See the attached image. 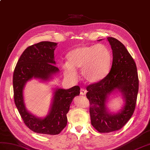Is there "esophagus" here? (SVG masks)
I'll return each mask as SVG.
<instances>
[{
    "instance_id": "obj_1",
    "label": "esophagus",
    "mask_w": 150,
    "mask_h": 150,
    "mask_svg": "<svg viewBox=\"0 0 150 150\" xmlns=\"http://www.w3.org/2000/svg\"><path fill=\"white\" fill-rule=\"evenodd\" d=\"M86 93H87V91L85 89L81 88V95H85Z\"/></svg>"
}]
</instances>
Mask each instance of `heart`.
Segmentation results:
<instances>
[{"label": "heart", "mask_w": 150, "mask_h": 150, "mask_svg": "<svg viewBox=\"0 0 150 150\" xmlns=\"http://www.w3.org/2000/svg\"><path fill=\"white\" fill-rule=\"evenodd\" d=\"M68 63L62 67L65 77L77 79V70L81 69L82 78L88 83H97L108 75L112 64V55L107 46L102 44L82 46L69 51Z\"/></svg>", "instance_id": "obj_1"}]
</instances>
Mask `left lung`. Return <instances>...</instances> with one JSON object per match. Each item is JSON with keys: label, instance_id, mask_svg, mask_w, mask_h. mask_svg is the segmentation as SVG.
<instances>
[{"label": "left lung", "instance_id": "left-lung-1", "mask_svg": "<svg viewBox=\"0 0 150 150\" xmlns=\"http://www.w3.org/2000/svg\"><path fill=\"white\" fill-rule=\"evenodd\" d=\"M107 40L112 50L110 71L102 81L86 88L91 125L100 133L118 130L128 122L134 112L139 91L137 70L134 59L120 41L112 37L107 38ZM116 92L122 94L124 105L118 112L111 113L106 103L108 96Z\"/></svg>", "mask_w": 150, "mask_h": 150}]
</instances>
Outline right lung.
<instances>
[{"label": "right lung", "mask_w": 150, "mask_h": 150, "mask_svg": "<svg viewBox=\"0 0 150 150\" xmlns=\"http://www.w3.org/2000/svg\"><path fill=\"white\" fill-rule=\"evenodd\" d=\"M57 43L41 41L27 47L21 55L13 74L14 100L16 107L26 126L38 134L57 135L67 125V114L74 97L79 95L80 88L75 86L64 89L54 88L49 112L39 117L26 109L23 89L33 79L48 82L59 72L55 67L54 50Z\"/></svg>", "instance_id": "obj_1"}]
</instances>
